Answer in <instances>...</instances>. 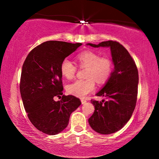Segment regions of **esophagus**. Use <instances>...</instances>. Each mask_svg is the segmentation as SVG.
<instances>
[{"instance_id":"1","label":"esophagus","mask_w":159,"mask_h":159,"mask_svg":"<svg viewBox=\"0 0 159 159\" xmlns=\"http://www.w3.org/2000/svg\"><path fill=\"white\" fill-rule=\"evenodd\" d=\"M86 102H87V101H86L85 99H81V104H82V105H84V104H85Z\"/></svg>"}]
</instances>
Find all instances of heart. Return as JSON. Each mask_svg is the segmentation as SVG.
Returning a JSON list of instances; mask_svg holds the SVG:
<instances>
[{
    "mask_svg": "<svg viewBox=\"0 0 159 159\" xmlns=\"http://www.w3.org/2000/svg\"><path fill=\"white\" fill-rule=\"evenodd\" d=\"M78 65L87 67L84 80L77 81L67 86V92L79 98L85 97L95 90L96 81L98 84L105 83L111 77L113 72V63L107 57H100L98 53L93 51H84L77 56ZM76 66L68 59L62 61L61 72L62 75L67 79H72L75 75Z\"/></svg>",
    "mask_w": 159,
    "mask_h": 159,
    "instance_id": "b5f03b06",
    "label": "heart"
}]
</instances>
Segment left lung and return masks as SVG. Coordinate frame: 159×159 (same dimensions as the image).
Segmentation results:
<instances>
[{"label": "left lung", "instance_id": "obj_1", "mask_svg": "<svg viewBox=\"0 0 159 159\" xmlns=\"http://www.w3.org/2000/svg\"><path fill=\"white\" fill-rule=\"evenodd\" d=\"M87 45L111 48L114 69L103 88L96 93L105 99L91 100L95 111L88 121L96 132L112 134L127 123L135 108L139 80L138 68L129 52L118 42L109 40L98 45Z\"/></svg>", "mask_w": 159, "mask_h": 159}]
</instances>
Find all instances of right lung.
<instances>
[{
  "mask_svg": "<svg viewBox=\"0 0 159 159\" xmlns=\"http://www.w3.org/2000/svg\"><path fill=\"white\" fill-rule=\"evenodd\" d=\"M81 43L47 41L28 54L24 62L20 93L27 116L40 132L54 135L69 124L70 115L80 106V99L63 95L62 61ZM62 97H61V96ZM55 96L61 99L56 102Z\"/></svg>",
  "mask_w": 159,
  "mask_h": 159,
  "instance_id": "obj_1",
  "label": "right lung"
}]
</instances>
